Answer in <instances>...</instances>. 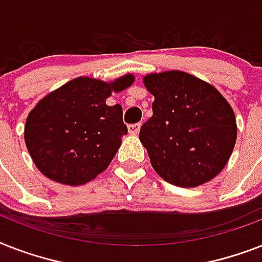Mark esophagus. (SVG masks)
I'll use <instances>...</instances> for the list:
<instances>
[{
	"label": "esophagus",
	"mask_w": 262,
	"mask_h": 262,
	"mask_svg": "<svg viewBox=\"0 0 262 262\" xmlns=\"http://www.w3.org/2000/svg\"><path fill=\"white\" fill-rule=\"evenodd\" d=\"M140 127H141V123L136 122V123H130V125H127V130L130 135H137L140 130Z\"/></svg>",
	"instance_id": "esophagus-1"
}]
</instances>
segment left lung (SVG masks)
I'll return each instance as SVG.
<instances>
[{"mask_svg": "<svg viewBox=\"0 0 262 262\" xmlns=\"http://www.w3.org/2000/svg\"><path fill=\"white\" fill-rule=\"evenodd\" d=\"M155 96L140 129L152 167L167 182L194 187L227 164L236 141L234 111L211 84L181 71L144 77Z\"/></svg>", "mask_w": 262, "mask_h": 262, "instance_id": "8db88e82", "label": "left lung"}]
</instances>
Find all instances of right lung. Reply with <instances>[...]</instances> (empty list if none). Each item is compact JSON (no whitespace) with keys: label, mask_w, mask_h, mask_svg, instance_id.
<instances>
[{"label":"right lung","mask_w":262,"mask_h":262,"mask_svg":"<svg viewBox=\"0 0 262 262\" xmlns=\"http://www.w3.org/2000/svg\"><path fill=\"white\" fill-rule=\"evenodd\" d=\"M133 80L126 75L107 84L79 77L43 98L28 114L24 129L26 145L39 171L72 186L104 171L127 133L122 107L107 106L106 99Z\"/></svg>","instance_id":"1"}]
</instances>
